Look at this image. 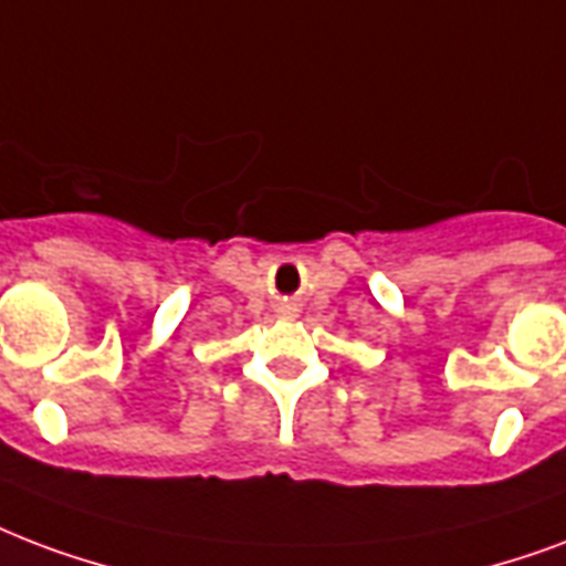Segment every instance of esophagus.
<instances>
[{"mask_svg":"<svg viewBox=\"0 0 566 566\" xmlns=\"http://www.w3.org/2000/svg\"><path fill=\"white\" fill-rule=\"evenodd\" d=\"M275 312H279V317H284V321H293V317L300 314V305H296V302H291V300H284V302H279V305H275Z\"/></svg>","mask_w":566,"mask_h":566,"instance_id":"obj_1","label":"esophagus"}]
</instances>
